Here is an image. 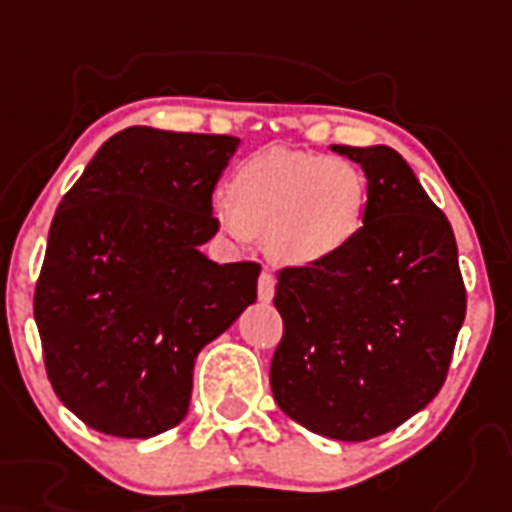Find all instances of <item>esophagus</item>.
Instances as JSON below:
<instances>
[{
  "label": "esophagus",
  "mask_w": 512,
  "mask_h": 512,
  "mask_svg": "<svg viewBox=\"0 0 512 512\" xmlns=\"http://www.w3.org/2000/svg\"><path fill=\"white\" fill-rule=\"evenodd\" d=\"M273 292H276V276H273L268 268H263L260 279H257V297H260L263 303H268L273 297Z\"/></svg>",
  "instance_id": "1"
}]
</instances>
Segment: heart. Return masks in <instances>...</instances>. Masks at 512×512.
Wrapping results in <instances>:
<instances>
[{
	"instance_id": "1",
	"label": "heart",
	"mask_w": 512,
	"mask_h": 512,
	"mask_svg": "<svg viewBox=\"0 0 512 512\" xmlns=\"http://www.w3.org/2000/svg\"><path fill=\"white\" fill-rule=\"evenodd\" d=\"M366 193V175L348 159L271 148L233 172L217 217L233 236H268L281 263L305 265L356 239Z\"/></svg>"
}]
</instances>
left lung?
Wrapping results in <instances>:
<instances>
[{
	"label": "left lung",
	"mask_w": 512,
	"mask_h": 512,
	"mask_svg": "<svg viewBox=\"0 0 512 512\" xmlns=\"http://www.w3.org/2000/svg\"><path fill=\"white\" fill-rule=\"evenodd\" d=\"M335 151L369 180L364 225L337 255L276 271L271 390L311 433L369 441L438 396L468 292L452 225L412 167L388 146Z\"/></svg>",
	"instance_id": "1"
}]
</instances>
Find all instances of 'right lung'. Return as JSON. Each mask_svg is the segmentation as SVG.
I'll return each mask as SVG.
<instances>
[{"label":"right lung","mask_w":512,"mask_h":512,"mask_svg":"<svg viewBox=\"0 0 512 512\" xmlns=\"http://www.w3.org/2000/svg\"><path fill=\"white\" fill-rule=\"evenodd\" d=\"M231 135L127 127L52 217L34 319L55 396L98 433L151 438L188 414L193 361L257 297V263L217 265L212 191Z\"/></svg>","instance_id":"obj_1"}]
</instances>
